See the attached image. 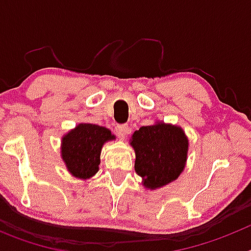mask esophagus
Returning <instances> with one entry per match:
<instances>
[{
	"instance_id": "1",
	"label": "esophagus",
	"mask_w": 251,
	"mask_h": 251,
	"mask_svg": "<svg viewBox=\"0 0 251 251\" xmlns=\"http://www.w3.org/2000/svg\"><path fill=\"white\" fill-rule=\"evenodd\" d=\"M115 130H117V134L119 136V138L124 139L127 137L128 133L130 132V128L128 127V124H118V126L115 127Z\"/></svg>"
}]
</instances>
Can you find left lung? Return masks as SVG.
<instances>
[{
	"mask_svg": "<svg viewBox=\"0 0 251 251\" xmlns=\"http://www.w3.org/2000/svg\"><path fill=\"white\" fill-rule=\"evenodd\" d=\"M130 146L136 152L134 170L151 190L178 178L187 159L188 139L181 127L157 122L133 133Z\"/></svg>",
	"mask_w": 251,
	"mask_h": 251,
	"instance_id": "8db88e82",
	"label": "left lung"
}]
</instances>
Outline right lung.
<instances>
[{"mask_svg":"<svg viewBox=\"0 0 251 251\" xmlns=\"http://www.w3.org/2000/svg\"><path fill=\"white\" fill-rule=\"evenodd\" d=\"M114 139L110 130L97 124L80 123L61 139V157L74 177L88 179L100 165V152L105 142Z\"/></svg>","mask_w":251,"mask_h":251,"instance_id":"obj_1","label":"right lung"}]
</instances>
